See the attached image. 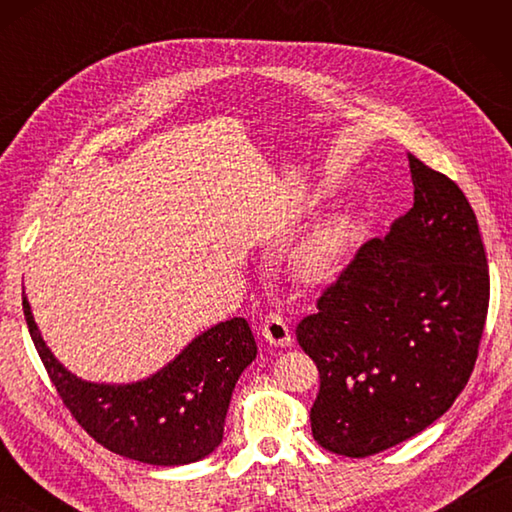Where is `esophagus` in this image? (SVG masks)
Wrapping results in <instances>:
<instances>
[{
  "label": "esophagus",
  "mask_w": 512,
  "mask_h": 512,
  "mask_svg": "<svg viewBox=\"0 0 512 512\" xmlns=\"http://www.w3.org/2000/svg\"><path fill=\"white\" fill-rule=\"evenodd\" d=\"M262 334L266 343L275 345V347H288L292 343V334H290V328L286 319L281 317V314L277 312H270L268 317L264 319L262 323Z\"/></svg>",
  "instance_id": "34e87169"
}]
</instances>
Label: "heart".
<instances>
[{
  "mask_svg": "<svg viewBox=\"0 0 512 512\" xmlns=\"http://www.w3.org/2000/svg\"><path fill=\"white\" fill-rule=\"evenodd\" d=\"M343 244L345 233L341 228H328L299 250L292 259V273L306 286L323 284L334 273Z\"/></svg>",
  "mask_w": 512,
  "mask_h": 512,
  "instance_id": "1",
  "label": "heart"
}]
</instances>
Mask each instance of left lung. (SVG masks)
<instances>
[{
    "instance_id": "8db88e82",
    "label": "left lung",
    "mask_w": 512,
    "mask_h": 512,
    "mask_svg": "<svg viewBox=\"0 0 512 512\" xmlns=\"http://www.w3.org/2000/svg\"><path fill=\"white\" fill-rule=\"evenodd\" d=\"M413 206L297 325L319 367L310 409L323 449L367 458L436 422L473 372L488 312L477 217L458 184L409 154Z\"/></svg>"
}]
</instances>
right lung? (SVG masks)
Listing matches in <instances>:
<instances>
[{
  "instance_id": "obj_1",
  "label": "right lung",
  "mask_w": 512,
  "mask_h": 512,
  "mask_svg": "<svg viewBox=\"0 0 512 512\" xmlns=\"http://www.w3.org/2000/svg\"><path fill=\"white\" fill-rule=\"evenodd\" d=\"M24 317L52 385L90 436L123 458L182 466L222 444L235 383L255 361L257 343L242 317L195 336L156 374L134 383H92L59 363L43 341L26 292Z\"/></svg>"
}]
</instances>
